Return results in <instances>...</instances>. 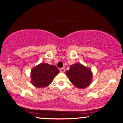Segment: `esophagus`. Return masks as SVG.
<instances>
[{
	"label": "esophagus",
	"instance_id": "34e87169",
	"mask_svg": "<svg viewBox=\"0 0 123 123\" xmlns=\"http://www.w3.org/2000/svg\"><path fill=\"white\" fill-rule=\"evenodd\" d=\"M60 72H61V73H64L65 70L64 68H61V69H60Z\"/></svg>",
	"mask_w": 123,
	"mask_h": 123
}]
</instances>
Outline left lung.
<instances>
[{"label": "left lung", "mask_w": 123, "mask_h": 123, "mask_svg": "<svg viewBox=\"0 0 123 123\" xmlns=\"http://www.w3.org/2000/svg\"><path fill=\"white\" fill-rule=\"evenodd\" d=\"M66 74L71 83L78 88H86L91 82L92 73L91 70L80 63L71 65Z\"/></svg>", "instance_id": "1"}]
</instances>
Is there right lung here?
<instances>
[{
  "label": "right lung",
  "instance_id": "add662e5",
  "mask_svg": "<svg viewBox=\"0 0 123 123\" xmlns=\"http://www.w3.org/2000/svg\"><path fill=\"white\" fill-rule=\"evenodd\" d=\"M60 73L54 65L41 63L31 70L32 83L36 87H45L52 83L54 77Z\"/></svg>",
  "mask_w": 123,
  "mask_h": 123
}]
</instances>
